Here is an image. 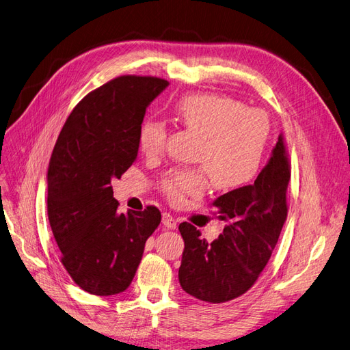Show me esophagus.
Segmentation results:
<instances>
[{
  "label": "esophagus",
  "mask_w": 350,
  "mask_h": 350,
  "mask_svg": "<svg viewBox=\"0 0 350 350\" xmlns=\"http://www.w3.org/2000/svg\"><path fill=\"white\" fill-rule=\"evenodd\" d=\"M163 225L167 228V230H176L177 227V221L173 215H170V213H163Z\"/></svg>",
  "instance_id": "34e87169"
}]
</instances>
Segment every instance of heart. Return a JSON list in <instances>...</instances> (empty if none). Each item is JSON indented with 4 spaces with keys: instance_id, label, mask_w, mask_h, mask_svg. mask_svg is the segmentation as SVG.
<instances>
[{
    "instance_id": "heart-1",
    "label": "heart",
    "mask_w": 350,
    "mask_h": 350,
    "mask_svg": "<svg viewBox=\"0 0 350 350\" xmlns=\"http://www.w3.org/2000/svg\"><path fill=\"white\" fill-rule=\"evenodd\" d=\"M176 120L200 137L195 161L199 167L178 168L161 182L165 198L174 205L187 196H200L208 187L235 190L254 178L260 168L270 122L263 110L245 107L228 96L198 93L183 96L173 107ZM167 142L165 123L146 118L138 129L145 155H160Z\"/></svg>"
}]
</instances>
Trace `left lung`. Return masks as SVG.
I'll return each mask as SVG.
<instances>
[{"instance_id":"obj_1","label":"left lung","mask_w":350,"mask_h":350,"mask_svg":"<svg viewBox=\"0 0 350 350\" xmlns=\"http://www.w3.org/2000/svg\"><path fill=\"white\" fill-rule=\"evenodd\" d=\"M291 164L284 137L253 185L228 191L212 206L227 222L217 240L208 243L196 227L182 222L185 240L178 282L189 295L219 304L245 294L267 265L286 221Z\"/></svg>"}]
</instances>
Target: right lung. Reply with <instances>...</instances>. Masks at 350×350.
Wrapping results in <instances>:
<instances>
[{"mask_svg": "<svg viewBox=\"0 0 350 350\" xmlns=\"http://www.w3.org/2000/svg\"><path fill=\"white\" fill-rule=\"evenodd\" d=\"M168 85L157 77L122 75L88 93L66 119L48 168V217L72 280L93 295L125 291L145 241L161 222L155 206L118 213L111 178L138 155V129Z\"/></svg>", "mask_w": 350, "mask_h": 350, "instance_id": "1", "label": "right lung"}]
</instances>
